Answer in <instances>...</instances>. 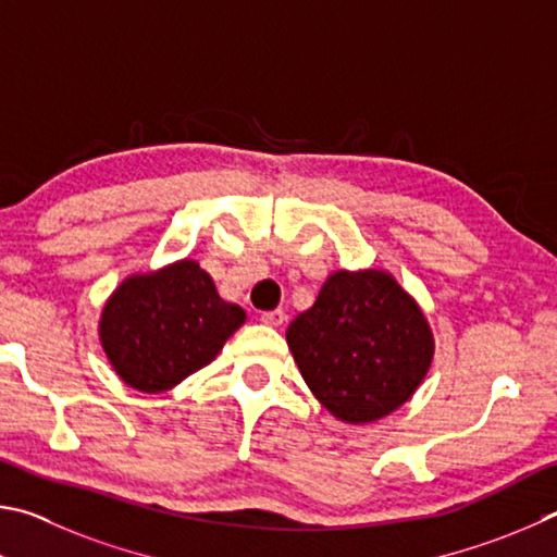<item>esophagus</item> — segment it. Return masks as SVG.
<instances>
[{
	"mask_svg": "<svg viewBox=\"0 0 557 557\" xmlns=\"http://www.w3.org/2000/svg\"><path fill=\"white\" fill-rule=\"evenodd\" d=\"M286 320V313L281 308H276V310H267V313H261V323L263 325H271V327H278L281 323H284Z\"/></svg>",
	"mask_w": 557,
	"mask_h": 557,
	"instance_id": "obj_1",
	"label": "esophagus"
}]
</instances>
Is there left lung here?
<instances>
[{"instance_id":"1","label":"left lung","mask_w":557,"mask_h":557,"mask_svg":"<svg viewBox=\"0 0 557 557\" xmlns=\"http://www.w3.org/2000/svg\"><path fill=\"white\" fill-rule=\"evenodd\" d=\"M286 337L310 392L347 423L396 411L433 359L421 308L384 271L333 273Z\"/></svg>"}]
</instances>
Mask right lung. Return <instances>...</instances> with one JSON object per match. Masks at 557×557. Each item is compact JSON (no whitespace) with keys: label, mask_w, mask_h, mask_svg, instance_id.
I'll return each instance as SVG.
<instances>
[{"label":"right lung","mask_w":557,"mask_h":557,"mask_svg":"<svg viewBox=\"0 0 557 557\" xmlns=\"http://www.w3.org/2000/svg\"><path fill=\"white\" fill-rule=\"evenodd\" d=\"M242 323L244 310L183 259L153 276L126 278L102 310L100 339L126 384L161 394L210 364Z\"/></svg>","instance_id":"1"}]
</instances>
